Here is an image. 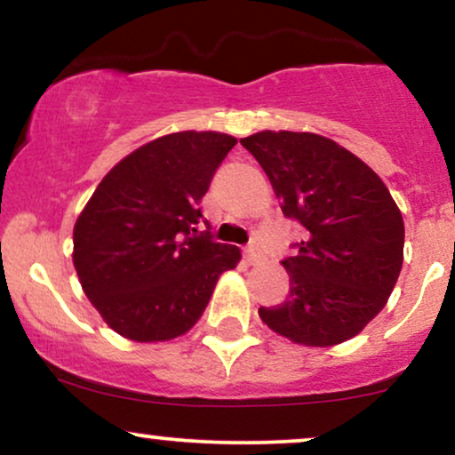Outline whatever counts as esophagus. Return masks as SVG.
Masks as SVG:
<instances>
[{
	"label": "esophagus",
	"mask_w": 455,
	"mask_h": 455,
	"mask_svg": "<svg viewBox=\"0 0 455 455\" xmlns=\"http://www.w3.org/2000/svg\"><path fill=\"white\" fill-rule=\"evenodd\" d=\"M244 258H247L249 264H258L259 258H261V255H259V247H258V244H255V243H251L249 247L244 249Z\"/></svg>",
	"instance_id": "1"
}]
</instances>
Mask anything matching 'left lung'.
<instances>
[{"label": "left lung", "instance_id": "left-lung-1", "mask_svg": "<svg viewBox=\"0 0 455 455\" xmlns=\"http://www.w3.org/2000/svg\"><path fill=\"white\" fill-rule=\"evenodd\" d=\"M240 144L264 168L283 215L304 228L283 259L290 296L259 307L261 322L307 347L354 339L386 307L403 268L404 223L386 183L319 133L266 130Z\"/></svg>", "mask_w": 455, "mask_h": 455}]
</instances>
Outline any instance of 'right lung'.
I'll use <instances>...</instances> for the list:
<instances>
[{"instance_id": "1", "label": "right lung", "mask_w": 455, "mask_h": 455, "mask_svg": "<svg viewBox=\"0 0 455 455\" xmlns=\"http://www.w3.org/2000/svg\"><path fill=\"white\" fill-rule=\"evenodd\" d=\"M238 140L219 132H176L121 159L101 179L74 226V268L83 291L116 334L172 340L204 313L240 249L197 234L200 202Z\"/></svg>"}]
</instances>
